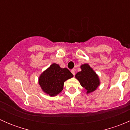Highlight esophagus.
<instances>
[{"label": "esophagus", "instance_id": "obj_1", "mask_svg": "<svg viewBox=\"0 0 130 130\" xmlns=\"http://www.w3.org/2000/svg\"><path fill=\"white\" fill-rule=\"evenodd\" d=\"M71 72L72 73V74L73 75H75V69H72V70H71Z\"/></svg>", "mask_w": 130, "mask_h": 130}]
</instances>
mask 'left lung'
I'll return each mask as SVG.
<instances>
[{"instance_id":"1","label":"left lung","mask_w":130,"mask_h":130,"mask_svg":"<svg viewBox=\"0 0 130 130\" xmlns=\"http://www.w3.org/2000/svg\"><path fill=\"white\" fill-rule=\"evenodd\" d=\"M81 71L76 73L75 78L78 80L81 86L85 89L86 93L92 92L100 85L99 76L87 63L80 66Z\"/></svg>"}]
</instances>
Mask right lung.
<instances>
[{"instance_id": "right-lung-1", "label": "right lung", "mask_w": 130, "mask_h": 130, "mask_svg": "<svg viewBox=\"0 0 130 130\" xmlns=\"http://www.w3.org/2000/svg\"><path fill=\"white\" fill-rule=\"evenodd\" d=\"M73 77L69 69H62L58 64L53 63L40 75L38 83L44 93L53 97L63 89L64 82Z\"/></svg>"}]
</instances>
